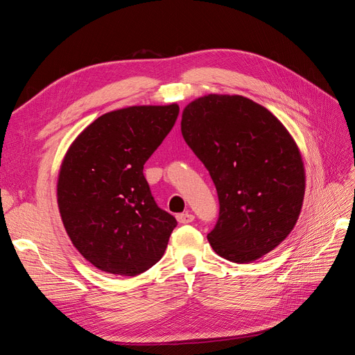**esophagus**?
Listing matches in <instances>:
<instances>
[{"instance_id": "esophagus-1", "label": "esophagus", "mask_w": 355, "mask_h": 355, "mask_svg": "<svg viewBox=\"0 0 355 355\" xmlns=\"http://www.w3.org/2000/svg\"><path fill=\"white\" fill-rule=\"evenodd\" d=\"M178 222L179 223H191L192 220H194V214H191V213H180V214H178Z\"/></svg>"}]
</instances>
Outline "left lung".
Listing matches in <instances>:
<instances>
[{
	"instance_id": "obj_1",
	"label": "left lung",
	"mask_w": 355,
	"mask_h": 355,
	"mask_svg": "<svg viewBox=\"0 0 355 355\" xmlns=\"http://www.w3.org/2000/svg\"><path fill=\"white\" fill-rule=\"evenodd\" d=\"M182 135L218 191L207 240L219 256L249 263L293 230L305 194L299 149L286 127L243 96L209 94L182 114Z\"/></svg>"
}]
</instances>
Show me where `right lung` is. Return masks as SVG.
Masks as SVG:
<instances>
[{"label": "right lung", "mask_w": 355, "mask_h": 355, "mask_svg": "<svg viewBox=\"0 0 355 355\" xmlns=\"http://www.w3.org/2000/svg\"><path fill=\"white\" fill-rule=\"evenodd\" d=\"M176 103L105 114L75 139L63 159L58 204L72 244L99 270L125 277L163 257L176 219L159 209L144 164L173 128Z\"/></svg>", "instance_id": "obj_1"}]
</instances>
